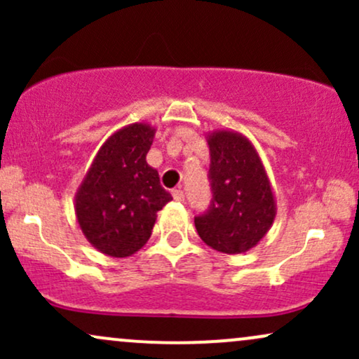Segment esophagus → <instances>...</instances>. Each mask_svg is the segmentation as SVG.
<instances>
[{
  "label": "esophagus",
  "mask_w": 359,
  "mask_h": 359,
  "mask_svg": "<svg viewBox=\"0 0 359 359\" xmlns=\"http://www.w3.org/2000/svg\"><path fill=\"white\" fill-rule=\"evenodd\" d=\"M172 196H174V199L179 201V203H182V201L185 199V194L182 189H174V191H172Z\"/></svg>",
  "instance_id": "1"
}]
</instances>
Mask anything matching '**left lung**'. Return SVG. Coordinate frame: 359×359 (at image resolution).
<instances>
[{
    "mask_svg": "<svg viewBox=\"0 0 359 359\" xmlns=\"http://www.w3.org/2000/svg\"><path fill=\"white\" fill-rule=\"evenodd\" d=\"M212 201L197 216V234L212 250L240 255L265 238L277 216L275 194L257 148L234 130L208 133Z\"/></svg>",
    "mask_w": 359,
    "mask_h": 359,
    "instance_id": "1",
    "label": "left lung"
}]
</instances>
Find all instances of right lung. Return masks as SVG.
Here are the masks:
<instances>
[{
    "instance_id": "1",
    "label": "right lung",
    "mask_w": 359,
    "mask_h": 359,
    "mask_svg": "<svg viewBox=\"0 0 359 359\" xmlns=\"http://www.w3.org/2000/svg\"><path fill=\"white\" fill-rule=\"evenodd\" d=\"M155 126L131 123L102 143L76 192L82 234L101 253L126 258L150 240L156 212L172 201L147 163Z\"/></svg>"
}]
</instances>
